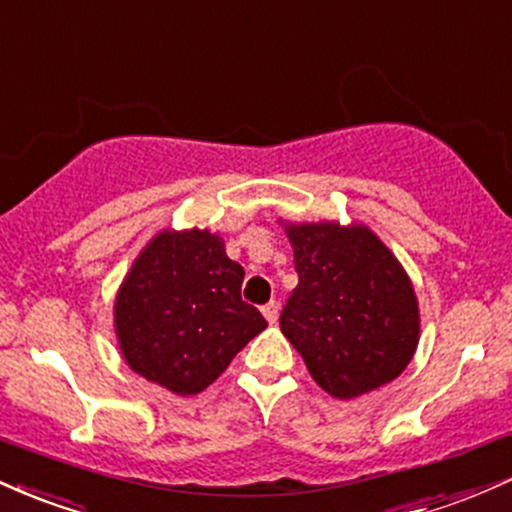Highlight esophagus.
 I'll use <instances>...</instances> for the list:
<instances>
[{"label":"esophagus","instance_id":"esophagus-1","mask_svg":"<svg viewBox=\"0 0 512 512\" xmlns=\"http://www.w3.org/2000/svg\"><path fill=\"white\" fill-rule=\"evenodd\" d=\"M262 315L267 317V322H269V325H274V322H276V317H279V305H276L274 301H269V303L264 305V308H262Z\"/></svg>","mask_w":512,"mask_h":512}]
</instances>
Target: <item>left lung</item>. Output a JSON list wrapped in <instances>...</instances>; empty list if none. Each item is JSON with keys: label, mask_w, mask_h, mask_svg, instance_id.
Here are the masks:
<instances>
[{"label": "left lung", "mask_w": 512, "mask_h": 512, "mask_svg": "<svg viewBox=\"0 0 512 512\" xmlns=\"http://www.w3.org/2000/svg\"><path fill=\"white\" fill-rule=\"evenodd\" d=\"M298 286L281 332L317 385L354 399L395 380L419 344L414 286L387 245L361 223H289Z\"/></svg>", "instance_id": "obj_1"}]
</instances>
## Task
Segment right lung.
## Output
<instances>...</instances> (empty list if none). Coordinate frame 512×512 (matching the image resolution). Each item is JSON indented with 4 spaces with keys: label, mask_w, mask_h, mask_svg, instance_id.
Instances as JSON below:
<instances>
[{
    "label": "right lung",
    "mask_w": 512,
    "mask_h": 512,
    "mask_svg": "<svg viewBox=\"0 0 512 512\" xmlns=\"http://www.w3.org/2000/svg\"><path fill=\"white\" fill-rule=\"evenodd\" d=\"M245 269L207 228L161 231L115 298L127 366L175 395L207 390L267 320L240 298Z\"/></svg>",
    "instance_id": "add662e5"
}]
</instances>
